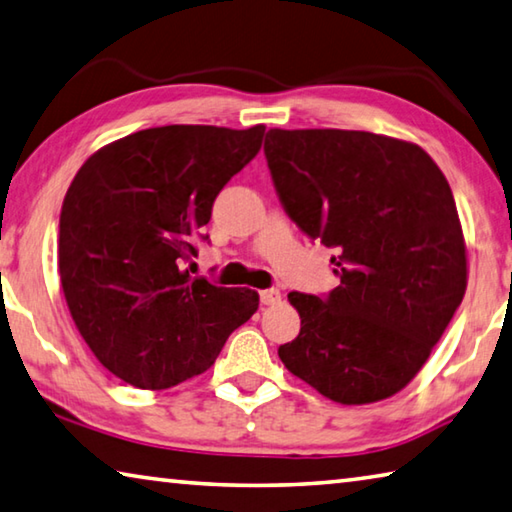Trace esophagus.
Here are the masks:
<instances>
[{
  "instance_id": "1",
  "label": "esophagus",
  "mask_w": 512,
  "mask_h": 512,
  "mask_svg": "<svg viewBox=\"0 0 512 512\" xmlns=\"http://www.w3.org/2000/svg\"><path fill=\"white\" fill-rule=\"evenodd\" d=\"M261 303H263V306H276V303H281V292L276 288L263 290L261 292Z\"/></svg>"
}]
</instances>
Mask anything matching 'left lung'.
Segmentation results:
<instances>
[{
	"instance_id": "left-lung-1",
	"label": "left lung",
	"mask_w": 512,
	"mask_h": 512,
	"mask_svg": "<svg viewBox=\"0 0 512 512\" xmlns=\"http://www.w3.org/2000/svg\"><path fill=\"white\" fill-rule=\"evenodd\" d=\"M265 157L285 213L335 249L326 299L290 292L292 375L342 405L405 389L445 333L468 285L452 188L416 143L360 130H279Z\"/></svg>"
}]
</instances>
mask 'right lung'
I'll use <instances>...</instances> for the list:
<instances>
[{"label": "right lung", "mask_w": 512, "mask_h": 512, "mask_svg": "<svg viewBox=\"0 0 512 512\" xmlns=\"http://www.w3.org/2000/svg\"><path fill=\"white\" fill-rule=\"evenodd\" d=\"M265 125H164L96 150L60 211L58 270L96 360L137 389L204 373L258 310V292L191 279L218 193L258 155Z\"/></svg>", "instance_id": "obj_1"}]
</instances>
